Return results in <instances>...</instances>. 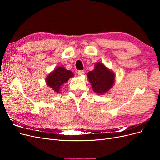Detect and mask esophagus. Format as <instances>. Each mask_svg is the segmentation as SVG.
I'll return each instance as SVG.
<instances>
[{"label":"esophagus","instance_id":"esophagus-1","mask_svg":"<svg viewBox=\"0 0 160 160\" xmlns=\"http://www.w3.org/2000/svg\"><path fill=\"white\" fill-rule=\"evenodd\" d=\"M84 73H85L84 71H79L78 72V75H79V76H82Z\"/></svg>","mask_w":160,"mask_h":160}]
</instances>
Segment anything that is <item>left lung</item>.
<instances>
[{
  "label": "left lung",
  "mask_w": 160,
  "mask_h": 160,
  "mask_svg": "<svg viewBox=\"0 0 160 160\" xmlns=\"http://www.w3.org/2000/svg\"><path fill=\"white\" fill-rule=\"evenodd\" d=\"M115 72L102 62H96L94 69L88 73V79L95 93L103 95L113 88L115 83Z\"/></svg>",
  "instance_id": "obj_1"
}]
</instances>
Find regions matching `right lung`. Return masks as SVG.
<instances>
[{
    "mask_svg": "<svg viewBox=\"0 0 160 160\" xmlns=\"http://www.w3.org/2000/svg\"><path fill=\"white\" fill-rule=\"evenodd\" d=\"M72 77L74 74L72 71L66 69L64 67L58 66L47 76L46 84L55 92L60 93L62 86Z\"/></svg>",
    "mask_w": 160,
    "mask_h": 160,
    "instance_id": "obj_1",
    "label": "right lung"
}]
</instances>
